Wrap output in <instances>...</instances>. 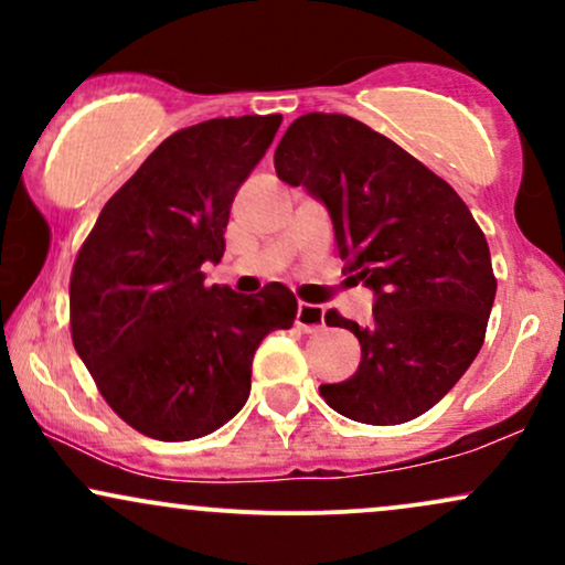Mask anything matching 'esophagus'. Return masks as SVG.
I'll return each instance as SVG.
<instances>
[{
    "mask_svg": "<svg viewBox=\"0 0 565 565\" xmlns=\"http://www.w3.org/2000/svg\"><path fill=\"white\" fill-rule=\"evenodd\" d=\"M297 329H302V332H319L323 329V308L321 305H310V302H300L297 305Z\"/></svg>",
    "mask_w": 565,
    "mask_h": 565,
    "instance_id": "1",
    "label": "esophagus"
}]
</instances>
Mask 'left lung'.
<instances>
[{"label":"left lung","mask_w":565,"mask_h":565,"mask_svg":"<svg viewBox=\"0 0 565 565\" xmlns=\"http://www.w3.org/2000/svg\"><path fill=\"white\" fill-rule=\"evenodd\" d=\"M276 174L308 188L342 260L374 291V321L329 310L359 337V372L321 395L342 417L401 425L433 408L483 345L497 295L489 244L457 191L391 138L342 114H305L276 148Z\"/></svg>","instance_id":"obj_1"}]
</instances>
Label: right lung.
Returning <instances> with one entry per match:
<instances>
[{"instance_id":"right-lung-1","label":"right lung","mask_w":565,"mask_h":565,"mask_svg":"<svg viewBox=\"0 0 565 565\" xmlns=\"http://www.w3.org/2000/svg\"><path fill=\"white\" fill-rule=\"evenodd\" d=\"M281 116L178 129L103 206L71 270V337L106 404L157 440H193L246 404L263 337L289 329L295 295L206 287L238 185Z\"/></svg>"}]
</instances>
